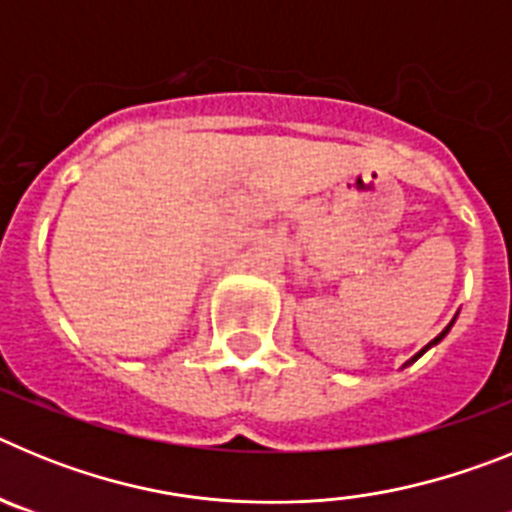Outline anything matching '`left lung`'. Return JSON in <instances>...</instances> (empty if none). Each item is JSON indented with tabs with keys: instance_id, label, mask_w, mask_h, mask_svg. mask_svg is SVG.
<instances>
[{
	"instance_id": "left-lung-1",
	"label": "left lung",
	"mask_w": 512,
	"mask_h": 512,
	"mask_svg": "<svg viewBox=\"0 0 512 512\" xmlns=\"http://www.w3.org/2000/svg\"><path fill=\"white\" fill-rule=\"evenodd\" d=\"M456 315H459V312H456ZM454 320H456V318H454ZM454 320H451V323H449V325H446V328H443V330H441V333H438V336H436V338H433V341H431V343H428V346H425V348H420L418 354H415V356H413V359H410V361H408V364H413V361H418V359H420V356H423V354H425V351H428V348H433V346H436V343H441V341H443V338H446V333H449V330H451V325H454ZM408 364H405V366H408Z\"/></svg>"
}]
</instances>
